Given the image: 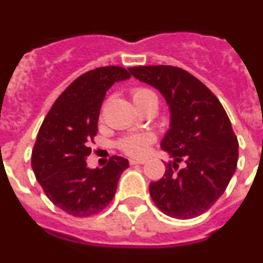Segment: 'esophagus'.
Wrapping results in <instances>:
<instances>
[{
	"label": "esophagus",
	"instance_id": "34e87169",
	"mask_svg": "<svg viewBox=\"0 0 263 263\" xmlns=\"http://www.w3.org/2000/svg\"><path fill=\"white\" fill-rule=\"evenodd\" d=\"M145 162H146L145 159H136V158H132V159H129L130 164H143Z\"/></svg>",
	"mask_w": 263,
	"mask_h": 263
}]
</instances>
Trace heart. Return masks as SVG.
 Wrapping results in <instances>:
<instances>
[{
    "label": "heart",
    "mask_w": 263,
    "mask_h": 263,
    "mask_svg": "<svg viewBox=\"0 0 263 263\" xmlns=\"http://www.w3.org/2000/svg\"><path fill=\"white\" fill-rule=\"evenodd\" d=\"M132 97L138 106H142L150 101H157L158 96L154 90L147 87H136L132 89ZM154 141V136L150 133H139L127 136L118 142V147L127 155L142 157L147 153L148 146Z\"/></svg>",
    "instance_id": "obj_1"
}]
</instances>
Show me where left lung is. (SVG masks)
<instances>
[{
	"mask_svg": "<svg viewBox=\"0 0 263 263\" xmlns=\"http://www.w3.org/2000/svg\"><path fill=\"white\" fill-rule=\"evenodd\" d=\"M129 71L157 88L171 111V127L160 146L175 160L150 183V196L170 217L200 216L224 194L237 168L238 141L231 120L212 90L184 69L139 66ZM180 161L185 162L182 169Z\"/></svg>",
	"mask_w": 263,
	"mask_h": 263,
	"instance_id": "1",
	"label": "left lung"
}]
</instances>
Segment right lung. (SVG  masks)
<instances>
[{
  "mask_svg": "<svg viewBox=\"0 0 263 263\" xmlns=\"http://www.w3.org/2000/svg\"><path fill=\"white\" fill-rule=\"evenodd\" d=\"M127 69L99 67L73 80L51 106L36 136L31 166L46 196L75 217L101 212L115 197L127 159L113 157L103 168L90 170L85 159L97 134L100 108L116 81L129 79Z\"/></svg>",
  "mask_w": 263,
  "mask_h": 263,
  "instance_id": "1",
  "label": "right lung"
}]
</instances>
